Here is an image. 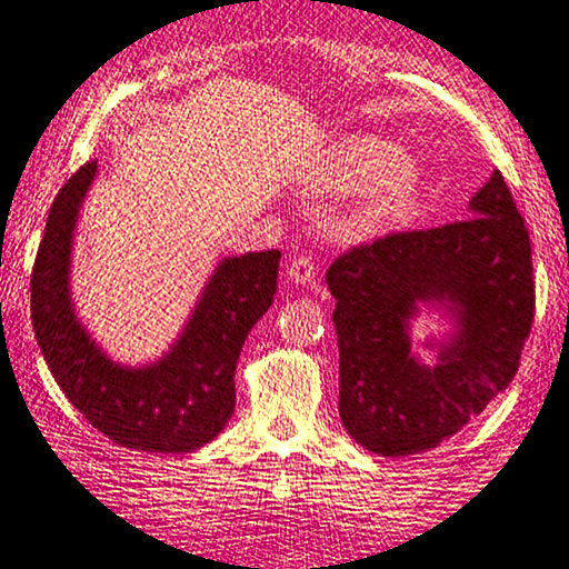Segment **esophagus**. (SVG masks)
Instances as JSON below:
<instances>
[{"label": "esophagus", "mask_w": 569, "mask_h": 569, "mask_svg": "<svg viewBox=\"0 0 569 569\" xmlns=\"http://www.w3.org/2000/svg\"><path fill=\"white\" fill-rule=\"evenodd\" d=\"M286 276H289L291 283H297V286L312 283V280H315V262L305 254L293 257V260L289 262V268H286Z\"/></svg>", "instance_id": "34e87169"}]
</instances>
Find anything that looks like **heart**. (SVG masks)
<instances>
[{"mask_svg":"<svg viewBox=\"0 0 569 569\" xmlns=\"http://www.w3.org/2000/svg\"><path fill=\"white\" fill-rule=\"evenodd\" d=\"M315 181L328 191H362L349 212V228L370 231L420 197L426 172L405 157L397 141L357 133L336 141L320 157Z\"/></svg>","mask_w":569,"mask_h":569,"instance_id":"heart-1","label":"heart"}]
</instances>
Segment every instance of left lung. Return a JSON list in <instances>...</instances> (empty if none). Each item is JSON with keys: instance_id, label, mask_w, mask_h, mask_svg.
I'll return each instance as SVG.
<instances>
[{"instance_id": "obj_1", "label": "left lung", "mask_w": 569, "mask_h": 569, "mask_svg": "<svg viewBox=\"0 0 569 569\" xmlns=\"http://www.w3.org/2000/svg\"><path fill=\"white\" fill-rule=\"evenodd\" d=\"M326 283L336 299L338 415L372 455L436 449L517 376L533 322V262L499 170L470 199L467 220L351 249ZM420 311L438 313L442 330L412 342Z\"/></svg>"}]
</instances>
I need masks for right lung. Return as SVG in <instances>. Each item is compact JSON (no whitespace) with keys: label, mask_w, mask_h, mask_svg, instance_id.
Returning a JSON list of instances; mask_svg holds the SVG:
<instances>
[{"label":"right lung","mask_w":569,"mask_h":569,"mask_svg":"<svg viewBox=\"0 0 569 569\" xmlns=\"http://www.w3.org/2000/svg\"><path fill=\"white\" fill-rule=\"evenodd\" d=\"M93 178L97 162H86L49 210L31 276L36 341L70 405L114 443L160 455L197 451L231 420L236 362L243 338L272 305L280 251L222 257L170 347L149 362H120L86 328L70 283L76 228Z\"/></svg>","instance_id":"right-lung-1"}]
</instances>
